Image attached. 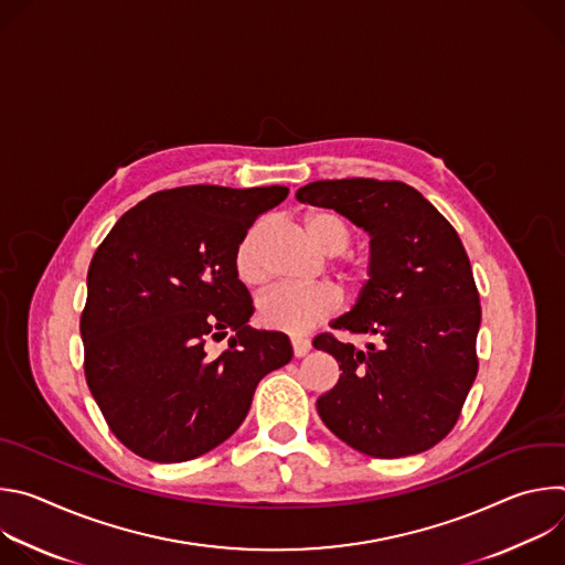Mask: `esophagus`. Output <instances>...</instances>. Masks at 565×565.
Wrapping results in <instances>:
<instances>
[{
	"instance_id": "1",
	"label": "esophagus",
	"mask_w": 565,
	"mask_h": 565,
	"mask_svg": "<svg viewBox=\"0 0 565 565\" xmlns=\"http://www.w3.org/2000/svg\"><path fill=\"white\" fill-rule=\"evenodd\" d=\"M290 344H292V353H295V358H303V355H308V353H310V349H312V344H310L308 340H303V338H292V340H290Z\"/></svg>"
}]
</instances>
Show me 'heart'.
I'll return each instance as SVG.
<instances>
[{"label":"heart","mask_w":565,"mask_h":565,"mask_svg":"<svg viewBox=\"0 0 565 565\" xmlns=\"http://www.w3.org/2000/svg\"><path fill=\"white\" fill-rule=\"evenodd\" d=\"M306 232L312 244L329 257H338L349 250L353 232L349 223L331 210H312L303 218ZM266 223L257 221L248 227L244 238L234 250V273L241 284L262 286L266 281V270L262 264V238ZM342 279L349 284H362L369 277L364 264H344L340 268ZM340 308V295L327 286H275L257 299L259 324L270 331H281L288 335H306L321 321L335 315Z\"/></svg>","instance_id":"obj_1"}]
</instances>
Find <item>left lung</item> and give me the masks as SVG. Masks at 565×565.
I'll use <instances>...</instances> for the list:
<instances>
[{"mask_svg":"<svg viewBox=\"0 0 565 565\" xmlns=\"http://www.w3.org/2000/svg\"><path fill=\"white\" fill-rule=\"evenodd\" d=\"M297 199L371 234V279L333 329L373 342L358 349L333 333L312 340L342 371L317 399L319 418L373 458L431 449L458 423L478 373L480 299L458 232L399 181H315Z\"/></svg>","mask_w":565,"mask_h":565,"instance_id":"8db88e82","label":"left lung"}]
</instances>
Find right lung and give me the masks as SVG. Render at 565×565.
Segmentation results:
<instances>
[{"label": "right lung", "mask_w": 565, "mask_h": 565, "mask_svg": "<svg viewBox=\"0 0 565 565\" xmlns=\"http://www.w3.org/2000/svg\"><path fill=\"white\" fill-rule=\"evenodd\" d=\"M288 188L185 185L125 212L98 246L79 317L85 377L114 436L140 458L185 462L227 440L259 380L288 364L290 342L246 327L248 288L234 250ZM235 331L228 349L210 339Z\"/></svg>", "instance_id": "add662e5"}]
</instances>
